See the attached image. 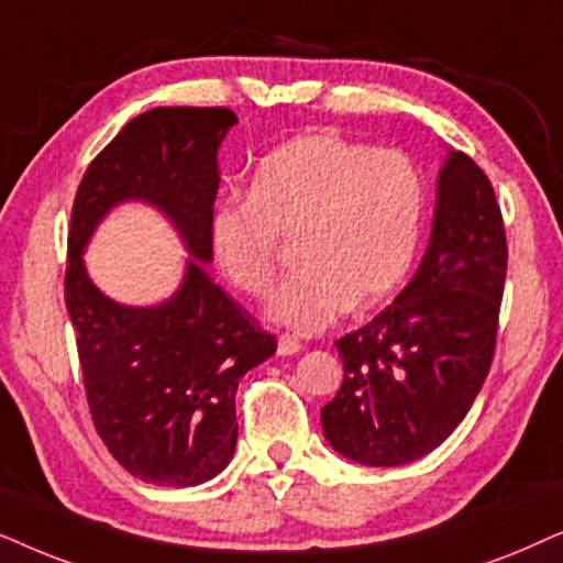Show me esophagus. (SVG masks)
Wrapping results in <instances>:
<instances>
[{
  "label": "esophagus",
  "mask_w": 563,
  "mask_h": 563,
  "mask_svg": "<svg viewBox=\"0 0 563 563\" xmlns=\"http://www.w3.org/2000/svg\"><path fill=\"white\" fill-rule=\"evenodd\" d=\"M301 350H303V344L298 336H294V334L277 336V352H280V355H296V352H301Z\"/></svg>",
  "instance_id": "34e87169"
}]
</instances>
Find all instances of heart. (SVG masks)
<instances>
[{
    "mask_svg": "<svg viewBox=\"0 0 563 563\" xmlns=\"http://www.w3.org/2000/svg\"><path fill=\"white\" fill-rule=\"evenodd\" d=\"M424 203V177L409 154L313 131L269 152L250 195H221L208 244L231 286L260 298L275 280L280 239H298L301 267L275 290L269 313L313 334L350 306L373 309L399 290L422 239Z\"/></svg>",
    "mask_w": 563,
    "mask_h": 563,
    "instance_id": "heart-1",
    "label": "heart"
}]
</instances>
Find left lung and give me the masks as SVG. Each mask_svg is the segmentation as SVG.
<instances>
[{"instance_id":"1","label":"left lung","mask_w":563,"mask_h":563,"mask_svg":"<svg viewBox=\"0 0 563 563\" xmlns=\"http://www.w3.org/2000/svg\"><path fill=\"white\" fill-rule=\"evenodd\" d=\"M507 257L489 177L451 152L417 275L376 319L334 342L344 378L321 407L334 451L363 466H404L463 422L497 350Z\"/></svg>"}]
</instances>
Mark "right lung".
Instances as JSON below:
<instances>
[{"instance_id": "add662e5", "label": "right lung", "mask_w": 563, "mask_h": 563, "mask_svg": "<svg viewBox=\"0 0 563 563\" xmlns=\"http://www.w3.org/2000/svg\"><path fill=\"white\" fill-rule=\"evenodd\" d=\"M234 123L229 108L148 110L89 162L74 195L64 298L89 415L112 459L156 486H195L227 468L239 432V380L277 347L203 267L219 190L216 154ZM129 197L167 212L196 257L176 298L152 310L104 299L80 265L96 221Z\"/></svg>"}]
</instances>
